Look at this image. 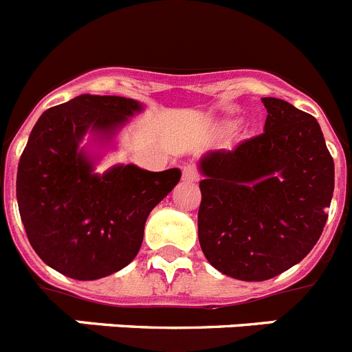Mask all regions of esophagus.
Wrapping results in <instances>:
<instances>
[{"mask_svg": "<svg viewBox=\"0 0 352 352\" xmlns=\"http://www.w3.org/2000/svg\"><path fill=\"white\" fill-rule=\"evenodd\" d=\"M199 169L195 164H186L185 167H183V179L185 182H197L199 179Z\"/></svg>", "mask_w": 352, "mask_h": 352, "instance_id": "obj_1", "label": "esophagus"}]
</instances>
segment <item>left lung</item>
<instances>
[{
	"mask_svg": "<svg viewBox=\"0 0 352 352\" xmlns=\"http://www.w3.org/2000/svg\"><path fill=\"white\" fill-rule=\"evenodd\" d=\"M262 102V134L201 160L199 243L214 269L241 281H267L307 256L335 185L318 120L283 99Z\"/></svg>",
	"mask_w": 352,
	"mask_h": 352,
	"instance_id": "left-lung-1",
	"label": "left lung"
}]
</instances>
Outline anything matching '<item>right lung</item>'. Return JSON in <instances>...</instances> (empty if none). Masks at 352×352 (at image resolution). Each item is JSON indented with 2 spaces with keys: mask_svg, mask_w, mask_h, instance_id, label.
I'll return each instance as SVG.
<instances>
[{
  "mask_svg": "<svg viewBox=\"0 0 352 352\" xmlns=\"http://www.w3.org/2000/svg\"><path fill=\"white\" fill-rule=\"evenodd\" d=\"M134 99L83 94L38 118L17 169V202L28 239L57 272L92 281L124 269L143 243L144 223L182 178L113 167L102 176L78 151L89 129L111 132L140 111Z\"/></svg>",
  "mask_w": 352,
  "mask_h": 352,
  "instance_id": "1",
  "label": "right lung"
}]
</instances>
